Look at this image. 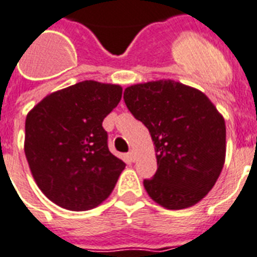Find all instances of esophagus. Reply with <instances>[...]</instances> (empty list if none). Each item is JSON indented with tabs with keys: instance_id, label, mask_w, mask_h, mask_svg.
Listing matches in <instances>:
<instances>
[{
	"instance_id": "1",
	"label": "esophagus",
	"mask_w": 257,
	"mask_h": 257,
	"mask_svg": "<svg viewBox=\"0 0 257 257\" xmlns=\"http://www.w3.org/2000/svg\"><path fill=\"white\" fill-rule=\"evenodd\" d=\"M127 157H128V159H130L131 162L135 161V155H134V151H130V153L127 154Z\"/></svg>"
}]
</instances>
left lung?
<instances>
[{"label": "left lung", "instance_id": "obj_1", "mask_svg": "<svg viewBox=\"0 0 257 257\" xmlns=\"http://www.w3.org/2000/svg\"><path fill=\"white\" fill-rule=\"evenodd\" d=\"M123 98L155 146L157 174L143 182L150 198L167 210L200 202L224 166L223 115L200 90L172 79L128 86Z\"/></svg>", "mask_w": 257, "mask_h": 257}]
</instances>
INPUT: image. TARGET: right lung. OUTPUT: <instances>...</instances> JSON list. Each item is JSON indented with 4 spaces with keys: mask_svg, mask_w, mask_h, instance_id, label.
Returning <instances> with one entry per match:
<instances>
[{
    "mask_svg": "<svg viewBox=\"0 0 257 257\" xmlns=\"http://www.w3.org/2000/svg\"><path fill=\"white\" fill-rule=\"evenodd\" d=\"M120 98L119 85L83 81L29 111L25 155L37 186L57 206L91 210L114 190L126 164L110 153L102 122Z\"/></svg>",
    "mask_w": 257,
    "mask_h": 257,
    "instance_id": "add662e5",
    "label": "right lung"
}]
</instances>
